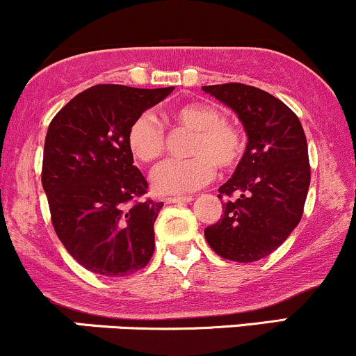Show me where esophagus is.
Segmentation results:
<instances>
[{"label":"esophagus","instance_id":"34e87169","mask_svg":"<svg viewBox=\"0 0 356 356\" xmlns=\"http://www.w3.org/2000/svg\"><path fill=\"white\" fill-rule=\"evenodd\" d=\"M192 200V197H168L164 202H166V204H188V202Z\"/></svg>","mask_w":356,"mask_h":356}]
</instances>
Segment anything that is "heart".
I'll use <instances>...</instances> for the list:
<instances>
[{
    "label": "heart",
    "mask_w": 356,
    "mask_h": 356,
    "mask_svg": "<svg viewBox=\"0 0 356 356\" xmlns=\"http://www.w3.org/2000/svg\"><path fill=\"white\" fill-rule=\"evenodd\" d=\"M171 120L192 132L186 147L192 158L170 159L152 171V188L159 195L195 192L212 179L216 166L229 170L243 156V134L236 125L222 120L213 106L197 102L183 103L173 108ZM127 147L140 163H152L163 154L164 134L154 117L143 113L129 125Z\"/></svg>",
    "instance_id": "obj_1"
}]
</instances>
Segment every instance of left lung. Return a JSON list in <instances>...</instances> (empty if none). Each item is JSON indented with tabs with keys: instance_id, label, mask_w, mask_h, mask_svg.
<instances>
[{
	"instance_id": "left-lung-1",
	"label": "left lung",
	"mask_w": 356,
	"mask_h": 356,
	"mask_svg": "<svg viewBox=\"0 0 356 356\" xmlns=\"http://www.w3.org/2000/svg\"><path fill=\"white\" fill-rule=\"evenodd\" d=\"M238 115L248 146L234 175L219 188V222L205 229L217 254L251 263L273 253L300 222L311 183L307 140L299 117L259 88L227 83L202 86Z\"/></svg>"
}]
</instances>
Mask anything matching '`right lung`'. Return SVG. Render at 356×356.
<instances>
[{
    "mask_svg": "<svg viewBox=\"0 0 356 356\" xmlns=\"http://www.w3.org/2000/svg\"><path fill=\"white\" fill-rule=\"evenodd\" d=\"M173 90L91 86L49 125L42 186L52 224L72 258L93 273L125 277L144 268L154 253V220L163 202L127 207L147 190L134 166L127 131Z\"/></svg>",
    "mask_w": 356,
    "mask_h": 356,
    "instance_id": "right-lung-1",
    "label": "right lung"
}]
</instances>
